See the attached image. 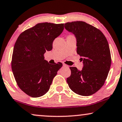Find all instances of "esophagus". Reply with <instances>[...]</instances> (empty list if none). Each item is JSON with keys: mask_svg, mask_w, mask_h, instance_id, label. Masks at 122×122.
Segmentation results:
<instances>
[{"mask_svg": "<svg viewBox=\"0 0 122 122\" xmlns=\"http://www.w3.org/2000/svg\"><path fill=\"white\" fill-rule=\"evenodd\" d=\"M63 66H64V67H66V68H69V66H68V65L66 64H63Z\"/></svg>", "mask_w": 122, "mask_h": 122, "instance_id": "1", "label": "esophagus"}]
</instances>
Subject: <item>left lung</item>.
<instances>
[{"mask_svg": "<svg viewBox=\"0 0 122 122\" xmlns=\"http://www.w3.org/2000/svg\"><path fill=\"white\" fill-rule=\"evenodd\" d=\"M64 27L75 35L76 53L83 58L82 70L70 67L66 81L76 94L91 96L102 87L109 73L112 59L108 41L99 29L84 21L68 22Z\"/></svg>", "mask_w": 122, "mask_h": 122, "instance_id": "8db88e82", "label": "left lung"}]
</instances>
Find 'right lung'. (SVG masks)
<instances>
[{"label":"right lung","instance_id":"obj_1","mask_svg":"<svg viewBox=\"0 0 122 122\" xmlns=\"http://www.w3.org/2000/svg\"><path fill=\"white\" fill-rule=\"evenodd\" d=\"M64 29V24L38 23L18 36L11 59V69L18 86L30 97H39L49 91L53 79L63 64H51L44 53Z\"/></svg>","mask_w":122,"mask_h":122}]
</instances>
